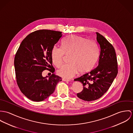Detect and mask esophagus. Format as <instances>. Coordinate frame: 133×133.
Instances as JSON below:
<instances>
[{
	"mask_svg": "<svg viewBox=\"0 0 133 133\" xmlns=\"http://www.w3.org/2000/svg\"><path fill=\"white\" fill-rule=\"evenodd\" d=\"M62 81H64V82H69V79H65V78H63Z\"/></svg>",
	"mask_w": 133,
	"mask_h": 133,
	"instance_id": "esophagus-1",
	"label": "esophagus"
}]
</instances>
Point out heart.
<instances>
[{
  "label": "heart",
  "instance_id": "obj_1",
  "mask_svg": "<svg viewBox=\"0 0 133 133\" xmlns=\"http://www.w3.org/2000/svg\"><path fill=\"white\" fill-rule=\"evenodd\" d=\"M64 55H70L69 64L63 65L58 70V74L66 79L75 76L79 71L85 73L96 64L99 51L95 42L77 35H71L64 39L62 48L54 46L51 51L52 63L59 67L63 63Z\"/></svg>",
  "mask_w": 133,
  "mask_h": 133
}]
</instances>
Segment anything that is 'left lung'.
I'll use <instances>...</instances> for the list:
<instances>
[{"label": "left lung", "mask_w": 133, "mask_h": 133, "mask_svg": "<svg viewBox=\"0 0 133 133\" xmlns=\"http://www.w3.org/2000/svg\"><path fill=\"white\" fill-rule=\"evenodd\" d=\"M96 35L100 53L98 66L74 80L83 85V90L77 94V97L87 102L101 97L109 89L118 73L116 55L113 46L98 32H96Z\"/></svg>", "instance_id": "8db88e82"}]
</instances>
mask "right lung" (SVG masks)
<instances>
[{
  "mask_svg": "<svg viewBox=\"0 0 133 133\" xmlns=\"http://www.w3.org/2000/svg\"><path fill=\"white\" fill-rule=\"evenodd\" d=\"M63 37L62 32L42 30L30 33L22 41L14 59L15 74L21 92L34 102H41L52 94L61 77L53 74L43 77V71L55 68L51 51Z\"/></svg>",
  "mask_w": 133,
  "mask_h": 133,
  "instance_id": "add662e5",
  "label": "right lung"
}]
</instances>
